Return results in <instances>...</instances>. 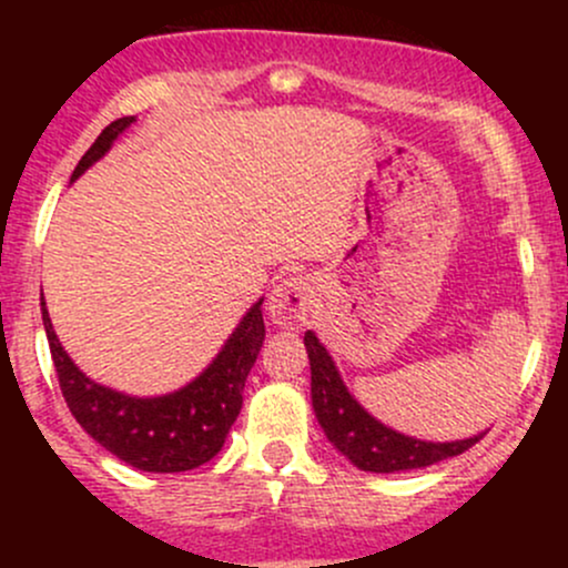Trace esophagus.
Wrapping results in <instances>:
<instances>
[{
    "mask_svg": "<svg viewBox=\"0 0 568 568\" xmlns=\"http://www.w3.org/2000/svg\"><path fill=\"white\" fill-rule=\"evenodd\" d=\"M312 302H315V285L310 283V277H283L275 285V291H272L270 306H266L270 310V321L288 331L302 328L312 312Z\"/></svg>",
    "mask_w": 568,
    "mask_h": 568,
    "instance_id": "obj_1",
    "label": "esophagus"
}]
</instances>
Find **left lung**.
Returning a JSON list of instances; mask_svg holds the SVG:
<instances>
[{
  "label": "left lung",
  "instance_id": "8db88e82",
  "mask_svg": "<svg viewBox=\"0 0 568 568\" xmlns=\"http://www.w3.org/2000/svg\"><path fill=\"white\" fill-rule=\"evenodd\" d=\"M304 347L310 355L312 371V408L321 422L325 438L342 452L357 470L366 473H406L422 470V467L438 465L443 459L465 454L486 433L473 435L465 440L433 443L408 438L397 429L382 425L379 419L368 414L349 389L344 387L334 357L325 352L312 331L304 334Z\"/></svg>",
  "mask_w": 568,
  "mask_h": 568
}]
</instances>
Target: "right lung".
Returning a JSON list of instances; mask_svg holds the SVG:
<instances>
[{"mask_svg": "<svg viewBox=\"0 0 568 568\" xmlns=\"http://www.w3.org/2000/svg\"><path fill=\"white\" fill-rule=\"evenodd\" d=\"M135 116H120L101 130L93 146L84 152L71 173L77 181L93 162L112 149L116 135L128 130ZM258 298L226 338L197 379L175 393L158 397H133L103 387L82 374L58 342L42 296V323L50 342L58 384L67 406L84 433L101 443L116 459L143 473H186L205 465L221 452L230 427L243 408L245 379L264 344V317Z\"/></svg>", "mask_w": 568, "mask_h": 568, "instance_id": "1", "label": "right lung"}]
</instances>
